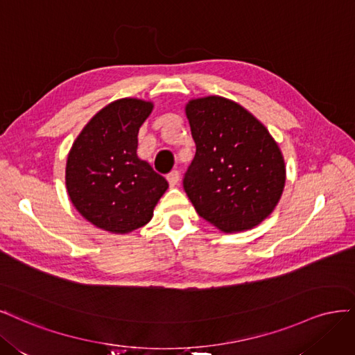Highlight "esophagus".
I'll use <instances>...</instances> for the list:
<instances>
[{
    "mask_svg": "<svg viewBox=\"0 0 355 355\" xmlns=\"http://www.w3.org/2000/svg\"><path fill=\"white\" fill-rule=\"evenodd\" d=\"M168 182H169V186L171 187H174V186H177L178 182H180V173L178 171H173V173H169L168 174Z\"/></svg>",
    "mask_w": 355,
    "mask_h": 355,
    "instance_id": "obj_1",
    "label": "esophagus"
}]
</instances>
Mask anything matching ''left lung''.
I'll list each match as a JSON object with an SVG mask.
<instances>
[{
    "mask_svg": "<svg viewBox=\"0 0 355 355\" xmlns=\"http://www.w3.org/2000/svg\"><path fill=\"white\" fill-rule=\"evenodd\" d=\"M196 143L182 186L203 220L225 233L249 230L274 211L286 168L277 143L252 113L218 96L189 101Z\"/></svg>",
    "mask_w": 355,
    "mask_h": 355,
    "instance_id": "obj_1",
    "label": "left lung"
}]
</instances>
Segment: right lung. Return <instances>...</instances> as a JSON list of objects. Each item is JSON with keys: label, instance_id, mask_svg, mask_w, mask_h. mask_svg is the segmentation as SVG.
<instances>
[{"label": "right lung", "instance_id": "1", "mask_svg": "<svg viewBox=\"0 0 355 355\" xmlns=\"http://www.w3.org/2000/svg\"><path fill=\"white\" fill-rule=\"evenodd\" d=\"M153 105L121 98L101 109L75 140L66 187L85 220L110 233H130L152 220L168 181L137 156L139 130Z\"/></svg>", "mask_w": 355, "mask_h": 355}]
</instances>
